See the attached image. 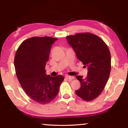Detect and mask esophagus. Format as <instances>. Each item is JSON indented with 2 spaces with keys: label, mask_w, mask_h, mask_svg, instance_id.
Here are the masks:
<instances>
[{
  "label": "esophagus",
  "mask_w": 128,
  "mask_h": 128,
  "mask_svg": "<svg viewBox=\"0 0 128 128\" xmlns=\"http://www.w3.org/2000/svg\"><path fill=\"white\" fill-rule=\"evenodd\" d=\"M66 79L68 80H73L74 79V76H66Z\"/></svg>",
  "instance_id": "obj_1"
}]
</instances>
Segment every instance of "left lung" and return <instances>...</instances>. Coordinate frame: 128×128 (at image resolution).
<instances>
[{
    "label": "left lung",
    "mask_w": 128,
    "mask_h": 128,
    "mask_svg": "<svg viewBox=\"0 0 128 128\" xmlns=\"http://www.w3.org/2000/svg\"><path fill=\"white\" fill-rule=\"evenodd\" d=\"M80 61L88 67V76H77L81 88L76 94L86 101L97 98L102 92L111 71V54L104 41L94 34L85 33L66 37Z\"/></svg>",
    "instance_id": "obj_1"
}]
</instances>
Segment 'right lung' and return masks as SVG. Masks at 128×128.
<instances>
[{"mask_svg":"<svg viewBox=\"0 0 128 128\" xmlns=\"http://www.w3.org/2000/svg\"><path fill=\"white\" fill-rule=\"evenodd\" d=\"M57 38L32 37L21 43L14 58L19 82L28 96L40 104L48 103L56 98L64 77H52L45 71L52 45Z\"/></svg>","mask_w":128,"mask_h":128,"instance_id":"1","label":"right lung"}]
</instances>
